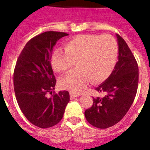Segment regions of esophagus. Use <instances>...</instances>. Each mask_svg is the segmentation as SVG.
<instances>
[{
    "mask_svg": "<svg viewBox=\"0 0 150 150\" xmlns=\"http://www.w3.org/2000/svg\"><path fill=\"white\" fill-rule=\"evenodd\" d=\"M79 94H76V93H70V98L71 99H74L75 97H77L79 96Z\"/></svg>",
    "mask_w": 150,
    "mask_h": 150,
    "instance_id": "1",
    "label": "esophagus"
}]
</instances>
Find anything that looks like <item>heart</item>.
<instances>
[{
    "instance_id": "b5f03b06",
    "label": "heart",
    "mask_w": 150,
    "mask_h": 150,
    "mask_svg": "<svg viewBox=\"0 0 150 150\" xmlns=\"http://www.w3.org/2000/svg\"><path fill=\"white\" fill-rule=\"evenodd\" d=\"M117 54V44L110 35H80L68 41L64 50H54L50 61L57 72L68 71L75 62L78 68L62 78L60 86L71 93H79L86 88L90 79L100 82L111 74Z\"/></svg>"
}]
</instances>
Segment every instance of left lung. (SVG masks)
<instances>
[{
    "label": "left lung",
    "instance_id": "1",
    "mask_svg": "<svg viewBox=\"0 0 150 150\" xmlns=\"http://www.w3.org/2000/svg\"><path fill=\"white\" fill-rule=\"evenodd\" d=\"M117 38L118 61L109 77L96 88L104 96L93 97V106L85 111L87 121L96 128H107L118 123L128 111L137 93V61L124 39L118 34Z\"/></svg>",
    "mask_w": 150,
    "mask_h": 150
}]
</instances>
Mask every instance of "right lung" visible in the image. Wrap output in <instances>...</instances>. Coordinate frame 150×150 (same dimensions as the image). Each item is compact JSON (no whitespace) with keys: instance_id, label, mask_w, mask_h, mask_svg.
<instances>
[{"instance_id":"add662e5","label":"right lung","mask_w":150,"mask_h":150,"mask_svg":"<svg viewBox=\"0 0 150 150\" xmlns=\"http://www.w3.org/2000/svg\"><path fill=\"white\" fill-rule=\"evenodd\" d=\"M68 35L54 31L37 35L25 44L16 62L14 89L18 104L28 121L39 128L59 123L70 100L68 91L52 95L56 79L50 64L54 45Z\"/></svg>"}]
</instances>
